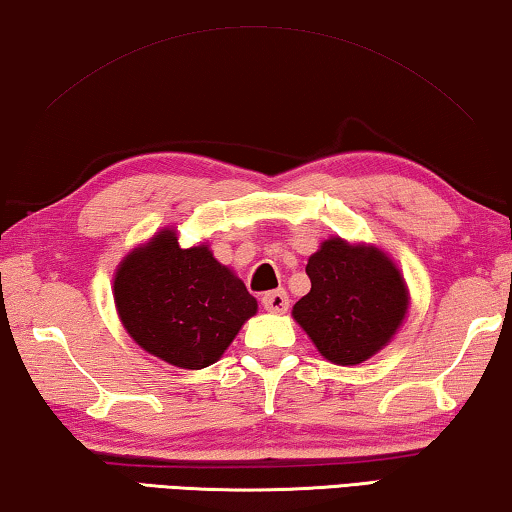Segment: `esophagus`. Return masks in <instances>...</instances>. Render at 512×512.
Masks as SVG:
<instances>
[{
	"label": "esophagus",
	"instance_id": "obj_1",
	"mask_svg": "<svg viewBox=\"0 0 512 512\" xmlns=\"http://www.w3.org/2000/svg\"><path fill=\"white\" fill-rule=\"evenodd\" d=\"M261 302L265 306V311H270V313H286L288 311V304H290L286 290H281V288L265 293L261 297Z\"/></svg>",
	"mask_w": 512,
	"mask_h": 512
}]
</instances>
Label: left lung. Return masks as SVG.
<instances>
[{"instance_id": "left-lung-1", "label": "left lung", "mask_w": 512, "mask_h": 512, "mask_svg": "<svg viewBox=\"0 0 512 512\" xmlns=\"http://www.w3.org/2000/svg\"><path fill=\"white\" fill-rule=\"evenodd\" d=\"M306 274L311 290L293 318L332 364H364L403 327L410 290L384 249L334 235L311 254Z\"/></svg>"}]
</instances>
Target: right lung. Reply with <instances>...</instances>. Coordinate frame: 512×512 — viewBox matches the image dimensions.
Returning a JSON list of instances; mask_svg holds the SVG:
<instances>
[{"label": "right lung", "mask_w": 512, "mask_h": 512, "mask_svg": "<svg viewBox=\"0 0 512 512\" xmlns=\"http://www.w3.org/2000/svg\"><path fill=\"white\" fill-rule=\"evenodd\" d=\"M112 293L132 341L187 371L215 364L258 311L256 297L208 242L180 247L169 226L123 256Z\"/></svg>", "instance_id": "obj_1"}]
</instances>
